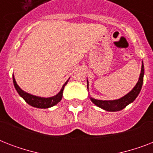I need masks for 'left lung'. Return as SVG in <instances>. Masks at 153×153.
Returning <instances> with one entry per match:
<instances>
[{
    "instance_id": "obj_1",
    "label": "left lung",
    "mask_w": 153,
    "mask_h": 153,
    "mask_svg": "<svg viewBox=\"0 0 153 153\" xmlns=\"http://www.w3.org/2000/svg\"><path fill=\"white\" fill-rule=\"evenodd\" d=\"M144 74H145V68H144V63L142 61V66H141L140 74L137 82L136 84V86L133 87V90L129 91L127 94L121 97L119 99H115V100H98V99H95L90 96L91 102L95 105L101 109H104L105 111H120L124 108H126L128 105L132 103L137 98L138 94H140L143 85V81H144ZM86 81H87V89H88V80H86Z\"/></svg>"
}]
</instances>
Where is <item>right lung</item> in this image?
<instances>
[{
    "label": "right lung",
    "instance_id": "obj_1",
    "mask_svg": "<svg viewBox=\"0 0 153 153\" xmlns=\"http://www.w3.org/2000/svg\"><path fill=\"white\" fill-rule=\"evenodd\" d=\"M69 79H67V81L63 84V86H62L60 91L56 95L49 97V98H44V97H39V96L33 95V94H28L23 91L22 89L17 85L15 78H14V75L13 74V84H14L15 89L17 91V93L19 94V95L28 105L33 107H36V108H39V109H48V108H51V107L54 106L55 105H57L62 99V91H63L65 86L67 85L68 81H69Z\"/></svg>",
    "mask_w": 153,
    "mask_h": 153
}]
</instances>
